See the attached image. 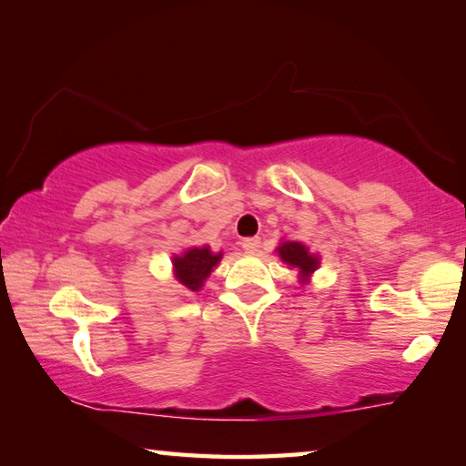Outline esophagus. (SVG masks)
<instances>
[{"mask_svg": "<svg viewBox=\"0 0 466 466\" xmlns=\"http://www.w3.org/2000/svg\"><path fill=\"white\" fill-rule=\"evenodd\" d=\"M240 247L247 252H255V250H258V247H261V238H257V236H250V238H244L240 242Z\"/></svg>", "mask_w": 466, "mask_h": 466, "instance_id": "esophagus-1", "label": "esophagus"}]
</instances>
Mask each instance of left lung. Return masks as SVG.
Returning <instances> with one entry per match:
<instances>
[{
    "mask_svg": "<svg viewBox=\"0 0 466 466\" xmlns=\"http://www.w3.org/2000/svg\"><path fill=\"white\" fill-rule=\"evenodd\" d=\"M278 252H279L281 261H286L291 267H298L304 279L309 278V275L319 267V258L310 255L309 248H306L304 244H299V242H291V240L283 242L281 247L278 248Z\"/></svg>",
    "mask_w": 466,
    "mask_h": 466,
    "instance_id": "left-lung-1",
    "label": "left lung"
}]
</instances>
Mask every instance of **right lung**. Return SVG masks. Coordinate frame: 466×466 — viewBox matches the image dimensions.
<instances>
[{"label": "right lung", "mask_w": 466, "mask_h": 466, "mask_svg": "<svg viewBox=\"0 0 466 466\" xmlns=\"http://www.w3.org/2000/svg\"><path fill=\"white\" fill-rule=\"evenodd\" d=\"M219 258H222V252L214 255L208 247H203L187 250L183 257H175L172 265H175L178 281L183 283L187 289L197 291L203 286V281L211 273V269L218 265Z\"/></svg>", "instance_id": "obj_1"}]
</instances>
